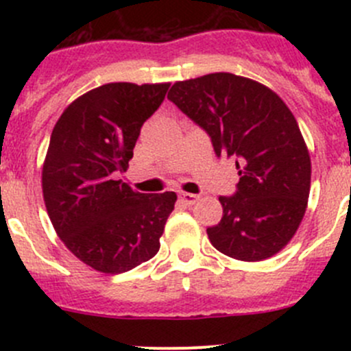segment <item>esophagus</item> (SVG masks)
<instances>
[{
	"instance_id": "1",
	"label": "esophagus",
	"mask_w": 351,
	"mask_h": 351,
	"mask_svg": "<svg viewBox=\"0 0 351 351\" xmlns=\"http://www.w3.org/2000/svg\"><path fill=\"white\" fill-rule=\"evenodd\" d=\"M180 200H182L183 204H186V205H193L198 200V195H193V193L182 192V193H180Z\"/></svg>"
}]
</instances>
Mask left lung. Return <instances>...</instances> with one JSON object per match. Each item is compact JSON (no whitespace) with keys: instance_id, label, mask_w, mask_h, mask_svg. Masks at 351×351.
<instances>
[{"instance_id":"left-lung-1","label":"left lung","mask_w":351,"mask_h":351,"mask_svg":"<svg viewBox=\"0 0 351 351\" xmlns=\"http://www.w3.org/2000/svg\"><path fill=\"white\" fill-rule=\"evenodd\" d=\"M168 98L207 130L215 154L238 159V192L219 197L222 219L207 229L212 246L241 261L284 250L302 222L311 190L309 149L285 101L231 73L176 81Z\"/></svg>"}]
</instances>
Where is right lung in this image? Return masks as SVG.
I'll list each match as a JSON object with an SVG mask.
<instances>
[{
	"label": "right lung",
	"instance_id": "right-lung-1",
	"mask_svg": "<svg viewBox=\"0 0 351 351\" xmlns=\"http://www.w3.org/2000/svg\"><path fill=\"white\" fill-rule=\"evenodd\" d=\"M169 83H108L71 101L56 122L42 166V193L56 232L80 261L123 274L159 251L176 193L136 192L129 168L141 127Z\"/></svg>",
	"mask_w": 351,
	"mask_h": 351
}]
</instances>
